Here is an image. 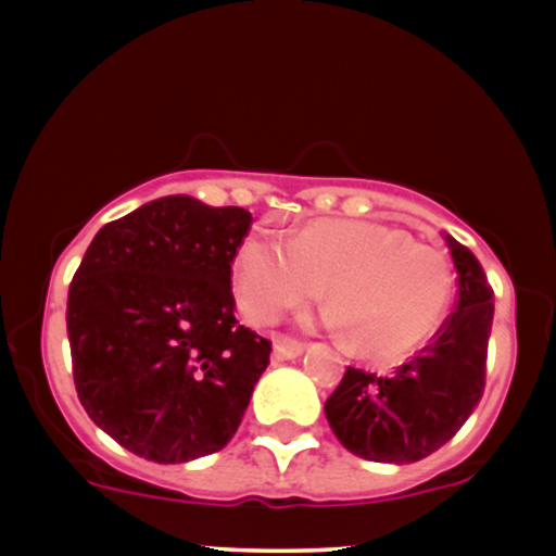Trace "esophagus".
<instances>
[{
  "mask_svg": "<svg viewBox=\"0 0 556 556\" xmlns=\"http://www.w3.org/2000/svg\"><path fill=\"white\" fill-rule=\"evenodd\" d=\"M303 350H305L303 342L277 340V342H274V358H277V361H292V358H298Z\"/></svg>",
  "mask_w": 556,
  "mask_h": 556,
  "instance_id": "34e87169",
  "label": "esophagus"
}]
</instances>
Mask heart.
Listing matches in <instances>:
<instances>
[{
    "mask_svg": "<svg viewBox=\"0 0 556 556\" xmlns=\"http://www.w3.org/2000/svg\"><path fill=\"white\" fill-rule=\"evenodd\" d=\"M327 287L331 324L371 358H400L442 324L452 295L444 253L397 227L316 219L290 240L248 235L232 261L240 314L256 327L316 300Z\"/></svg>",
    "mask_w": 556,
    "mask_h": 556,
    "instance_id": "b5f03b06",
    "label": "heart"
}]
</instances>
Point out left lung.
Instances as JSON below:
<instances>
[{"label": "left lung", "instance_id": "left-lung-1", "mask_svg": "<svg viewBox=\"0 0 556 556\" xmlns=\"http://www.w3.org/2000/svg\"><path fill=\"white\" fill-rule=\"evenodd\" d=\"M444 240L460 295L431 344L389 376L350 366L324 405L334 437L363 460H424L463 429L483 394L494 290L473 253Z\"/></svg>", "mask_w": 556, "mask_h": 556}]
</instances>
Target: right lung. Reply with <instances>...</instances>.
Here are the masks:
<instances>
[{
    "label": "right lung",
    "mask_w": 556,
    "mask_h": 556,
    "mask_svg": "<svg viewBox=\"0 0 556 556\" xmlns=\"http://www.w3.org/2000/svg\"><path fill=\"white\" fill-rule=\"evenodd\" d=\"M253 216L190 195L96 232L67 292L88 418L132 455L188 463L238 431L271 342L235 318L232 261Z\"/></svg>",
    "instance_id": "obj_1"
}]
</instances>
